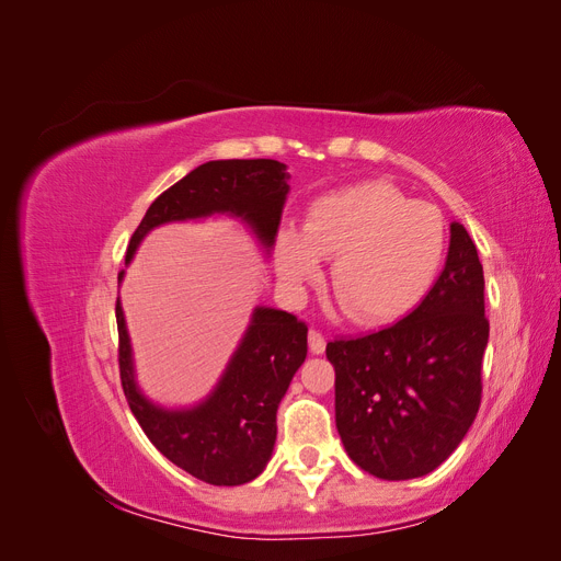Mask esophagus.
Wrapping results in <instances>:
<instances>
[{"label":"esophagus","mask_w":561,"mask_h":561,"mask_svg":"<svg viewBox=\"0 0 561 561\" xmlns=\"http://www.w3.org/2000/svg\"><path fill=\"white\" fill-rule=\"evenodd\" d=\"M309 348L313 355L325 353V336H322V332H318V330L309 332Z\"/></svg>","instance_id":"1"}]
</instances>
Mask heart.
Wrapping results in <instances>:
<instances>
[{
    "label": "heart",
    "mask_w": 561,
    "mask_h": 561,
    "mask_svg": "<svg viewBox=\"0 0 561 561\" xmlns=\"http://www.w3.org/2000/svg\"><path fill=\"white\" fill-rule=\"evenodd\" d=\"M445 252L447 229L435 206L369 180L316 198L301 229L283 227L276 268L287 287L301 290L320 276V257H334L330 285L339 307L360 325H377L426 297Z\"/></svg>",
    "instance_id": "obj_1"
}]
</instances>
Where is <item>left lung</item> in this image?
I'll use <instances>...</instances> for the list:
<instances>
[{"label": "left lung", "mask_w": 561, "mask_h": 561, "mask_svg": "<svg viewBox=\"0 0 561 561\" xmlns=\"http://www.w3.org/2000/svg\"><path fill=\"white\" fill-rule=\"evenodd\" d=\"M428 295L383 330L328 344L334 416L346 454L379 480L445 463L480 410L489 342L484 271L461 222Z\"/></svg>", "instance_id": "8db88e82"}]
</instances>
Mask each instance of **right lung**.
Masks as SVG:
<instances>
[{
  "label": "right lung",
  "instance_id": "1",
  "mask_svg": "<svg viewBox=\"0 0 561 561\" xmlns=\"http://www.w3.org/2000/svg\"><path fill=\"white\" fill-rule=\"evenodd\" d=\"M274 159L208 161L165 190L135 229L126 266L145 236L161 225L213 215L239 219L268 257L276 243L290 175ZM126 271L118 274L124 280ZM118 371L130 412L168 461L215 486L257 478L276 445V412L295 371L307 360L309 328L297 316L254 307L250 325L210 393L192 407L151 402L135 379L122 299H116Z\"/></svg>",
  "mask_w": 561,
  "mask_h": 561
}]
</instances>
